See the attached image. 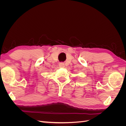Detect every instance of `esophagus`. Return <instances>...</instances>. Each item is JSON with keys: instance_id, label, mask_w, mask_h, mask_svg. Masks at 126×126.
<instances>
[{"instance_id": "1", "label": "esophagus", "mask_w": 126, "mask_h": 126, "mask_svg": "<svg viewBox=\"0 0 126 126\" xmlns=\"http://www.w3.org/2000/svg\"><path fill=\"white\" fill-rule=\"evenodd\" d=\"M59 66L60 68H64V64L63 63H61L59 64Z\"/></svg>"}]
</instances>
